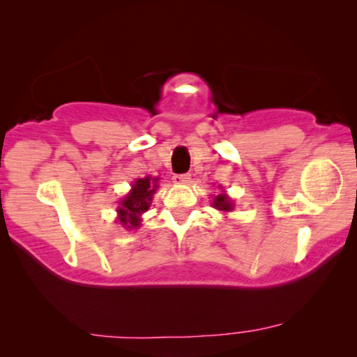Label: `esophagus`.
Segmentation results:
<instances>
[{
  "label": "esophagus",
  "instance_id": "esophagus-1",
  "mask_svg": "<svg viewBox=\"0 0 357 357\" xmlns=\"http://www.w3.org/2000/svg\"><path fill=\"white\" fill-rule=\"evenodd\" d=\"M173 181L176 184H188L190 181V174H174Z\"/></svg>",
  "mask_w": 357,
  "mask_h": 357
}]
</instances>
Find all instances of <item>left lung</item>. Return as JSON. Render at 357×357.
<instances>
[{"label":"left lung","instance_id":"obj_1","mask_svg":"<svg viewBox=\"0 0 357 357\" xmlns=\"http://www.w3.org/2000/svg\"><path fill=\"white\" fill-rule=\"evenodd\" d=\"M212 205L217 210H220V212H231V210H233V207H234L233 200H231L225 192L218 194L217 197L213 199V204Z\"/></svg>","mask_w":357,"mask_h":357}]
</instances>
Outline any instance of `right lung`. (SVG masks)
Listing matches in <instances>:
<instances>
[{"label":"right lung","instance_id":"1","mask_svg":"<svg viewBox=\"0 0 357 357\" xmlns=\"http://www.w3.org/2000/svg\"><path fill=\"white\" fill-rule=\"evenodd\" d=\"M158 178H139L132 184L130 192L121 200V207L118 208V222L124 228L132 229L140 225V215L147 212L152 202L155 190L158 188Z\"/></svg>","mask_w":357,"mask_h":357}]
</instances>
